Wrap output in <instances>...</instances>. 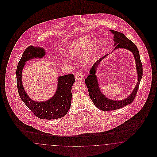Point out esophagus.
I'll list each match as a JSON object with an SVG mask.
<instances>
[{"mask_svg": "<svg viewBox=\"0 0 157 157\" xmlns=\"http://www.w3.org/2000/svg\"><path fill=\"white\" fill-rule=\"evenodd\" d=\"M83 79V75L81 72L76 74L75 75V79L76 80H82Z\"/></svg>", "mask_w": 157, "mask_h": 157, "instance_id": "obj_1", "label": "esophagus"}]
</instances>
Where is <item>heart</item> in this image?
<instances>
[{
	"mask_svg": "<svg viewBox=\"0 0 157 157\" xmlns=\"http://www.w3.org/2000/svg\"><path fill=\"white\" fill-rule=\"evenodd\" d=\"M90 38L88 36L78 38L69 46L67 49V55L70 58H75L83 56V62L89 64L91 62L94 53V43H90Z\"/></svg>",
	"mask_w": 157,
	"mask_h": 157,
	"instance_id": "obj_1",
	"label": "heart"
}]
</instances>
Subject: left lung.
<instances>
[{
    "mask_svg": "<svg viewBox=\"0 0 157 157\" xmlns=\"http://www.w3.org/2000/svg\"><path fill=\"white\" fill-rule=\"evenodd\" d=\"M110 31L114 34L113 40L115 42L114 46H116L114 49L119 48H125L129 50L133 53L138 72V81L133 92L128 98L121 101H114L107 98L102 94L101 91H100L97 79L95 75V70L99 62H101V60L106 56L108 54L106 55L104 57L100 58L91 67L90 70V74L85 79V83L89 90V96L93 104L99 109L104 111L119 109L132 103L136 96L139 86L143 75L142 64L140 59L139 52L136 45L130 40H129L128 38H127L124 34L112 30H110Z\"/></svg>",
    "mask_w": 157,
    "mask_h": 157,
    "instance_id": "1",
    "label": "left lung"
}]
</instances>
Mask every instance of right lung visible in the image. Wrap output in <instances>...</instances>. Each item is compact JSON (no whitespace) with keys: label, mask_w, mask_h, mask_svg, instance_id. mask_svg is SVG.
<instances>
[{"label":"right lung","mask_w":157,"mask_h":157,"mask_svg":"<svg viewBox=\"0 0 157 157\" xmlns=\"http://www.w3.org/2000/svg\"><path fill=\"white\" fill-rule=\"evenodd\" d=\"M45 55L43 48L31 45L25 50L16 71L17 89L21 98L36 117L47 120L59 119L64 117L71 107L72 87L75 81L74 74L59 76L56 93L52 98L44 102H39L31 100L22 83V72L25 62L33 58H41Z\"/></svg>","instance_id":"right-lung-1"}]
</instances>
